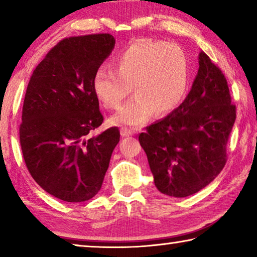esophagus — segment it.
Listing matches in <instances>:
<instances>
[{"label": "esophagus", "instance_id": "1", "mask_svg": "<svg viewBox=\"0 0 257 257\" xmlns=\"http://www.w3.org/2000/svg\"><path fill=\"white\" fill-rule=\"evenodd\" d=\"M120 133H121V136L123 137H128V136H133V135L135 134V132L133 129L130 128H127V127H122L120 129Z\"/></svg>", "mask_w": 257, "mask_h": 257}]
</instances>
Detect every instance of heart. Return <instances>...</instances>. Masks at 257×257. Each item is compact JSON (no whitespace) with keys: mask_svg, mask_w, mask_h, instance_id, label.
Listing matches in <instances>:
<instances>
[{"mask_svg":"<svg viewBox=\"0 0 257 257\" xmlns=\"http://www.w3.org/2000/svg\"><path fill=\"white\" fill-rule=\"evenodd\" d=\"M189 85L185 51L173 43L138 40L114 60V70L95 72L93 89L103 105L115 110L132 92L136 95L111 118L114 124L138 127L152 115H167L180 105Z\"/></svg>","mask_w":257,"mask_h":257,"instance_id":"1","label":"heart"}]
</instances>
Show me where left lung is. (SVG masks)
I'll return each mask as SVG.
<instances>
[{
  "mask_svg": "<svg viewBox=\"0 0 257 257\" xmlns=\"http://www.w3.org/2000/svg\"><path fill=\"white\" fill-rule=\"evenodd\" d=\"M198 63L185 101L138 138L156 188L172 197L197 193L222 171L236 120V105L222 71L204 52Z\"/></svg>",
  "mask_w": 257,
  "mask_h": 257,
  "instance_id": "8db88e82",
  "label": "left lung"
}]
</instances>
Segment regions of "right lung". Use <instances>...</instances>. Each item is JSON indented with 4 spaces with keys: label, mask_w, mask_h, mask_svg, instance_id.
<instances>
[{
    "label": "right lung",
    "mask_w": 257,
    "mask_h": 257,
    "mask_svg": "<svg viewBox=\"0 0 257 257\" xmlns=\"http://www.w3.org/2000/svg\"><path fill=\"white\" fill-rule=\"evenodd\" d=\"M110 34L60 41L35 69L26 90L20 145L25 163L43 189L69 203L101 189L118 127L87 138L103 122L93 78L114 47Z\"/></svg>",
    "instance_id": "1"
}]
</instances>
